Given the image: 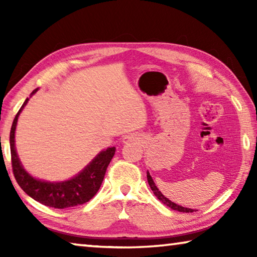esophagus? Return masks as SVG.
<instances>
[{"mask_svg":"<svg viewBox=\"0 0 257 257\" xmlns=\"http://www.w3.org/2000/svg\"><path fill=\"white\" fill-rule=\"evenodd\" d=\"M136 142H143V138L137 136V135H128L123 138V143L127 144V143H136Z\"/></svg>","mask_w":257,"mask_h":257,"instance_id":"obj_1","label":"esophagus"}]
</instances>
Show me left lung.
I'll return each instance as SVG.
<instances>
[{
  "label": "left lung",
  "mask_w": 257,
  "mask_h": 257,
  "mask_svg": "<svg viewBox=\"0 0 257 257\" xmlns=\"http://www.w3.org/2000/svg\"><path fill=\"white\" fill-rule=\"evenodd\" d=\"M147 181H149V185H150V187H151V189L153 190V193H154L155 196L158 197V198L160 199V201L162 202L163 204H165V205L169 206L170 208H172V210H175V211H179V212H186V213H191V212H194V211H195V210H193V208H187V207H184V206L178 205V204L171 202L170 199L165 197L164 195H163L162 193H161V191L159 190L158 187H156L155 182H154V180H153V179H152V177H151V175H150V172H149V171H147Z\"/></svg>",
  "instance_id": "1"
}]
</instances>
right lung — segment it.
Segmentation results:
<instances>
[{
	"instance_id": "obj_1",
	"label": "right lung",
	"mask_w": 257,
	"mask_h": 257,
	"mask_svg": "<svg viewBox=\"0 0 257 257\" xmlns=\"http://www.w3.org/2000/svg\"><path fill=\"white\" fill-rule=\"evenodd\" d=\"M37 90L38 88L34 89L30 96H33ZM28 101L29 98H26L23 106L17 113L10 132L12 170H14L17 182L28 196L40 202L43 205L50 207L67 208L81 205V204L88 202L95 196L102 185L107 165L110 164L113 155L115 153V147H108V149L99 152L90 161L89 164H87L78 175L69 180L52 182L34 178L24 169L18 154H17L15 144L17 122H18L20 112L23 111Z\"/></svg>"
}]
</instances>
